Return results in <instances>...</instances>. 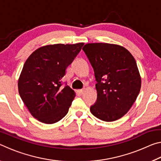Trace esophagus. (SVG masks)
<instances>
[{
    "instance_id": "1",
    "label": "esophagus",
    "mask_w": 161,
    "mask_h": 161,
    "mask_svg": "<svg viewBox=\"0 0 161 161\" xmlns=\"http://www.w3.org/2000/svg\"><path fill=\"white\" fill-rule=\"evenodd\" d=\"M77 92L80 94H82L84 92V89H80V90H78Z\"/></svg>"
}]
</instances>
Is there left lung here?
<instances>
[{
  "label": "left lung",
  "instance_id": "8db88e82",
  "mask_svg": "<svg viewBox=\"0 0 161 161\" xmlns=\"http://www.w3.org/2000/svg\"><path fill=\"white\" fill-rule=\"evenodd\" d=\"M82 50L97 81V99L91 113L104 121L119 119L140 92L141 79L134 58L122 46L109 43H88Z\"/></svg>",
  "mask_w": 161,
  "mask_h": 161
}]
</instances>
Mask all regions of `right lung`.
I'll use <instances>...</instances> for the list:
<instances>
[{"label": "right lung", "mask_w": 161, "mask_h": 161, "mask_svg": "<svg viewBox=\"0 0 161 161\" xmlns=\"http://www.w3.org/2000/svg\"><path fill=\"white\" fill-rule=\"evenodd\" d=\"M83 45L43 46L24 64L18 80L19 94L32 116L42 123H56L69 111L75 92L68 85L62 86V79Z\"/></svg>", "instance_id": "add662e5"}]
</instances>
